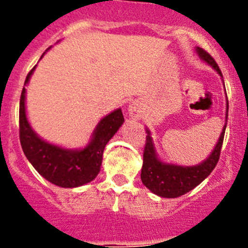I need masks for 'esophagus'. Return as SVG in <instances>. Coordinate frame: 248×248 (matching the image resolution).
<instances>
[{
	"label": "esophagus",
	"mask_w": 248,
	"mask_h": 248,
	"mask_svg": "<svg viewBox=\"0 0 248 248\" xmlns=\"http://www.w3.org/2000/svg\"><path fill=\"white\" fill-rule=\"evenodd\" d=\"M129 114H130V117L133 118H140L141 117V111H140V108L139 105L135 104V103H133V104L129 105Z\"/></svg>",
	"instance_id": "esophagus-1"
}]
</instances>
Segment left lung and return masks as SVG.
Listing matches in <instances>:
<instances>
[{
    "label": "left lung",
    "mask_w": 248,
    "mask_h": 248,
    "mask_svg": "<svg viewBox=\"0 0 248 248\" xmlns=\"http://www.w3.org/2000/svg\"><path fill=\"white\" fill-rule=\"evenodd\" d=\"M196 52L202 61L211 65L215 71L222 77L217 63L215 62V59L205 49L196 47ZM227 114H229V102L226 103V122H225V126H223L217 144L212 150L211 155L205 161L194 166H181L161 161L155 151L150 131L146 129L148 135H146V143L145 148H144L143 169H141V181L144 185L157 196L175 199L191 191L199 184L202 183L206 177L211 174L220 159L223 137H225V130H226Z\"/></svg>",
    "instance_id": "obj_1"
}]
</instances>
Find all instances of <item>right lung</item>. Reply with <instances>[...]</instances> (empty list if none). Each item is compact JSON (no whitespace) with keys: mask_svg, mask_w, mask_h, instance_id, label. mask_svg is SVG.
Returning <instances> with one entry per match:
<instances>
[{"mask_svg":"<svg viewBox=\"0 0 248 248\" xmlns=\"http://www.w3.org/2000/svg\"><path fill=\"white\" fill-rule=\"evenodd\" d=\"M34 68L28 73L25 85L30 82ZM25 100L26 88H23L19 100V140L33 168L46 180L61 187H77L94 180L100 171L105 145L124 122L122 109L111 111L98 123L91 143L84 149L71 150L47 143L34 133L26 115Z\"/></svg>","mask_w":248,"mask_h":248,"instance_id":"obj_1","label":"right lung"}]
</instances>
